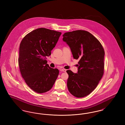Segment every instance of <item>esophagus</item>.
Segmentation results:
<instances>
[{"mask_svg":"<svg viewBox=\"0 0 125 125\" xmlns=\"http://www.w3.org/2000/svg\"><path fill=\"white\" fill-rule=\"evenodd\" d=\"M60 71L61 72H65L66 71V70L65 69H61L60 70Z\"/></svg>","mask_w":125,"mask_h":125,"instance_id":"1","label":"esophagus"}]
</instances>
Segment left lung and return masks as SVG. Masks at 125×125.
Returning a JSON list of instances; mask_svg holds the SVG:
<instances>
[{
	"label": "left lung",
	"instance_id": "left-lung-1",
	"mask_svg": "<svg viewBox=\"0 0 125 125\" xmlns=\"http://www.w3.org/2000/svg\"><path fill=\"white\" fill-rule=\"evenodd\" d=\"M63 41L74 59H79L77 73L67 70V86L72 95L83 97L97 86L104 74V51L101 43L89 32L75 30L64 33Z\"/></svg>",
	"mask_w": 125,
	"mask_h": 125
}]
</instances>
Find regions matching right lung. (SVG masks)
<instances>
[{
	"instance_id": "obj_1",
	"label": "right lung",
	"mask_w": 125,
	"mask_h": 125,
	"mask_svg": "<svg viewBox=\"0 0 125 125\" xmlns=\"http://www.w3.org/2000/svg\"><path fill=\"white\" fill-rule=\"evenodd\" d=\"M61 34L39 28L27 34L21 42L18 59L21 73L28 86L38 93L51 89L59 75V70L50 67L45 58L51 55Z\"/></svg>"
}]
</instances>
